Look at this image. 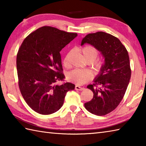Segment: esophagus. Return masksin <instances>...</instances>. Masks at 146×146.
Wrapping results in <instances>:
<instances>
[{
	"label": "esophagus",
	"instance_id": "1",
	"mask_svg": "<svg viewBox=\"0 0 146 146\" xmlns=\"http://www.w3.org/2000/svg\"><path fill=\"white\" fill-rule=\"evenodd\" d=\"M75 90H84V88L81 87V86H78V85H76L75 86Z\"/></svg>",
	"mask_w": 146,
	"mask_h": 146
}]
</instances>
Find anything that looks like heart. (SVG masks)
I'll return each instance as SVG.
<instances>
[{
	"label": "heart",
	"instance_id": "b5f03b06",
	"mask_svg": "<svg viewBox=\"0 0 146 146\" xmlns=\"http://www.w3.org/2000/svg\"><path fill=\"white\" fill-rule=\"evenodd\" d=\"M82 54L83 58L88 63H91L95 70H98L101 67V63L98 61H95L98 55V51L96 48L92 46H85L81 49ZM70 52L68 53L65 56L63 63L65 67L69 68L70 64L69 63V57ZM94 61V62L93 61ZM67 78L70 82L75 83L76 85H83L84 83L90 81L92 78V73L90 71L86 70H73L68 73Z\"/></svg>",
	"mask_w": 146,
	"mask_h": 146
}]
</instances>
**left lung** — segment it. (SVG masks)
I'll return each instance as SVG.
<instances>
[{"label": "left lung", "instance_id": "8db88e82", "mask_svg": "<svg viewBox=\"0 0 146 146\" xmlns=\"http://www.w3.org/2000/svg\"><path fill=\"white\" fill-rule=\"evenodd\" d=\"M85 43L101 52L105 63L94 84L87 86L94 97L84 105L90 113L105 115L115 109L127 88L131 76L129 54L119 39L104 32L88 34L81 45Z\"/></svg>", "mask_w": 146, "mask_h": 146}]
</instances>
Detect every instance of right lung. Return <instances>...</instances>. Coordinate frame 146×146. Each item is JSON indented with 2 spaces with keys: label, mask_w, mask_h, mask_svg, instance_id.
<instances>
[{
  "label": "right lung",
  "mask_w": 146,
  "mask_h": 146,
  "mask_svg": "<svg viewBox=\"0 0 146 146\" xmlns=\"http://www.w3.org/2000/svg\"><path fill=\"white\" fill-rule=\"evenodd\" d=\"M77 36L55 27L43 26L27 36L17 54L19 86L27 104L42 115L53 113L63 106L71 83L63 81L60 51Z\"/></svg>",
  "instance_id": "add662e5"
}]
</instances>
